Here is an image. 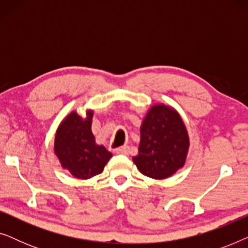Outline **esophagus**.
I'll return each mask as SVG.
<instances>
[{
    "label": "esophagus",
    "mask_w": 248,
    "mask_h": 248,
    "mask_svg": "<svg viewBox=\"0 0 248 248\" xmlns=\"http://www.w3.org/2000/svg\"><path fill=\"white\" fill-rule=\"evenodd\" d=\"M128 152H130V148L127 145H123V147L116 149V154L118 155H128Z\"/></svg>",
    "instance_id": "obj_1"
}]
</instances>
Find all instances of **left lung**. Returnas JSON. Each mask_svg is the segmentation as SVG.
Returning <instances> with one entry per match:
<instances>
[{
    "instance_id": "obj_1",
    "label": "left lung",
    "mask_w": 248,
    "mask_h": 248,
    "mask_svg": "<svg viewBox=\"0 0 248 248\" xmlns=\"http://www.w3.org/2000/svg\"><path fill=\"white\" fill-rule=\"evenodd\" d=\"M140 137L133 162L144 176L165 179L184 167L189 137L175 108L164 104L152 105L142 121Z\"/></svg>"
}]
</instances>
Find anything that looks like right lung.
Here are the masks:
<instances>
[{
    "mask_svg": "<svg viewBox=\"0 0 248 248\" xmlns=\"http://www.w3.org/2000/svg\"><path fill=\"white\" fill-rule=\"evenodd\" d=\"M93 111L87 110L81 117L76 110L71 111L61 122L56 130L54 152L71 175L79 179H89L103 172L113 155L104 145L96 143L91 131Z\"/></svg>",
    "mask_w": 248,
    "mask_h": 248,
    "instance_id": "obj_1",
    "label": "right lung"
}]
</instances>
